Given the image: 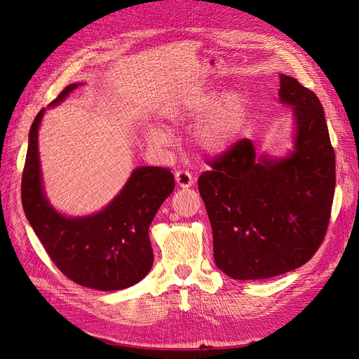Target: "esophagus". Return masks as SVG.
I'll use <instances>...</instances> for the list:
<instances>
[{"instance_id": "esophagus-1", "label": "esophagus", "mask_w": 359, "mask_h": 359, "mask_svg": "<svg viewBox=\"0 0 359 359\" xmlns=\"http://www.w3.org/2000/svg\"><path fill=\"white\" fill-rule=\"evenodd\" d=\"M175 180H177L178 187H181V189H189L194 184V180L189 170H177Z\"/></svg>"}]
</instances>
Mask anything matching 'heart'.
Returning <instances> with one entry per match:
<instances>
[{"label":"heart","instance_id":"b5f03b06","mask_svg":"<svg viewBox=\"0 0 359 359\" xmlns=\"http://www.w3.org/2000/svg\"><path fill=\"white\" fill-rule=\"evenodd\" d=\"M245 112V100L240 93H226L214 102L211 91H198L166 112V118L172 123L199 118L193 128L194 140L208 153H222L233 144L240 133ZM147 136L149 142L158 145L169 140V135L160 127H151Z\"/></svg>","mask_w":359,"mask_h":359}]
</instances>
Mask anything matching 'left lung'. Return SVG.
Returning <instances> with one entry per match:
<instances>
[{
  "label": "left lung",
  "mask_w": 359,
  "mask_h": 359,
  "mask_svg": "<svg viewBox=\"0 0 359 359\" xmlns=\"http://www.w3.org/2000/svg\"><path fill=\"white\" fill-rule=\"evenodd\" d=\"M280 100L293 106L295 151L256 160L244 137L208 160L198 180L212 227L214 260L235 280L269 278L307 264L327 235L335 154L318 95L280 74Z\"/></svg>",
  "instance_id": "1"
}]
</instances>
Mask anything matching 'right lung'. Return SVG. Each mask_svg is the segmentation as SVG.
<instances>
[{"label": "right lung", "instance_id": "add662e5", "mask_svg": "<svg viewBox=\"0 0 359 359\" xmlns=\"http://www.w3.org/2000/svg\"><path fill=\"white\" fill-rule=\"evenodd\" d=\"M78 86L72 83L57 104ZM41 109L32 121L22 172V206L46 253L76 285L97 290H119L136 285L153 266L148 229L160 205L173 191L170 169L144 166L133 170L121 193L99 214L67 219L52 208L40 178L37 133Z\"/></svg>", "mask_w": 359, "mask_h": 359}]
</instances>
